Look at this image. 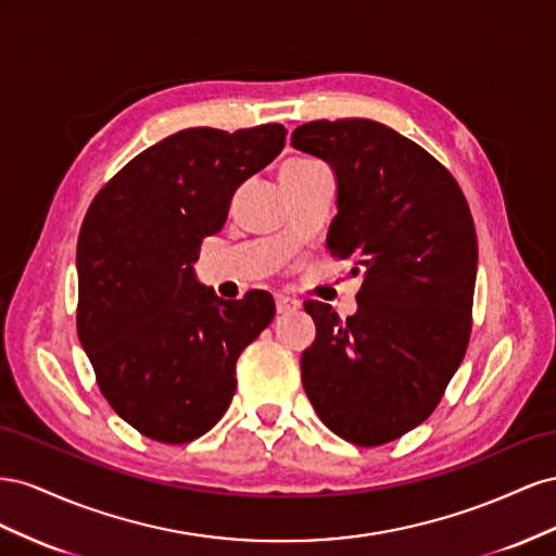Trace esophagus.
Wrapping results in <instances>:
<instances>
[{
  "label": "esophagus",
  "mask_w": 556,
  "mask_h": 556,
  "mask_svg": "<svg viewBox=\"0 0 556 556\" xmlns=\"http://www.w3.org/2000/svg\"><path fill=\"white\" fill-rule=\"evenodd\" d=\"M300 307H303L300 300H295L291 295H277V312L279 314H291V312H298Z\"/></svg>",
  "instance_id": "obj_1"
}]
</instances>
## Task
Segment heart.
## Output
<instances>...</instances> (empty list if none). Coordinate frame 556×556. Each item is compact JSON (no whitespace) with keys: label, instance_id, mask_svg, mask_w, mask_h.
<instances>
[{"label":"heart","instance_id":"1","mask_svg":"<svg viewBox=\"0 0 556 556\" xmlns=\"http://www.w3.org/2000/svg\"><path fill=\"white\" fill-rule=\"evenodd\" d=\"M321 163L312 161V157H295V161H289L287 165L281 167V172H303V169H312V167H319Z\"/></svg>","mask_w":556,"mask_h":556}]
</instances>
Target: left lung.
<instances>
[{"mask_svg": "<svg viewBox=\"0 0 556 556\" xmlns=\"http://www.w3.org/2000/svg\"><path fill=\"white\" fill-rule=\"evenodd\" d=\"M291 144L336 174L326 247L361 277L346 321L305 303L316 340L300 358L303 387L332 433L384 445L428 419L464 361L478 275L468 202L431 153L384 123L312 121Z\"/></svg>", "mask_w": 556, "mask_h": 556, "instance_id": "8db88e82", "label": "left lung"}]
</instances>
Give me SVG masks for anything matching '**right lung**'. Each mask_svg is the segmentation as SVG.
Masks as SVG:
<instances>
[{"mask_svg":"<svg viewBox=\"0 0 556 556\" xmlns=\"http://www.w3.org/2000/svg\"><path fill=\"white\" fill-rule=\"evenodd\" d=\"M279 123L188 128L141 151L84 218L76 328L121 419L167 445L210 431L235 395V363L275 319L267 291L224 300L195 277L204 237L235 190L283 149Z\"/></svg>","mask_w":556,"mask_h":556,"instance_id":"add662e5","label":"right lung"}]
</instances>
